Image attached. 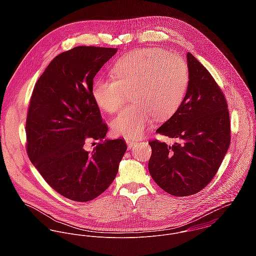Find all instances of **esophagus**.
Returning <instances> with one entry per match:
<instances>
[{
    "instance_id": "34e87169",
    "label": "esophagus",
    "mask_w": 256,
    "mask_h": 256,
    "mask_svg": "<svg viewBox=\"0 0 256 256\" xmlns=\"http://www.w3.org/2000/svg\"><path fill=\"white\" fill-rule=\"evenodd\" d=\"M126 143H127V146L129 148H132L133 146H136L138 144V141H135V140H130V139H127L126 140Z\"/></svg>"
}]
</instances>
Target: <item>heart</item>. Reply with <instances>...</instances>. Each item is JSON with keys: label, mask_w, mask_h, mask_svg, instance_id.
Wrapping results in <instances>:
<instances>
[{"label": "heart", "mask_w": 256, "mask_h": 256, "mask_svg": "<svg viewBox=\"0 0 256 256\" xmlns=\"http://www.w3.org/2000/svg\"><path fill=\"white\" fill-rule=\"evenodd\" d=\"M114 78H98L92 96L102 110L115 113L130 92L132 104L111 122L116 135L138 138L146 132L154 117L166 120L182 104L188 70L182 59L160 48L136 49L119 58L112 66Z\"/></svg>", "instance_id": "1"}]
</instances>
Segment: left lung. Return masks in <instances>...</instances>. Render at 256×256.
<instances>
[{
	"label": "left lung",
	"mask_w": 256,
	"mask_h": 256,
	"mask_svg": "<svg viewBox=\"0 0 256 256\" xmlns=\"http://www.w3.org/2000/svg\"><path fill=\"white\" fill-rule=\"evenodd\" d=\"M188 86L176 112L156 131L178 139L168 146L148 142V172L166 192L193 195L216 176L230 142V122L226 98L209 71L187 53Z\"/></svg>",
	"instance_id": "8db88e82"
}]
</instances>
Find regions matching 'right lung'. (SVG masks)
<instances>
[{"mask_svg":"<svg viewBox=\"0 0 256 256\" xmlns=\"http://www.w3.org/2000/svg\"><path fill=\"white\" fill-rule=\"evenodd\" d=\"M117 48L78 46L56 56L38 78L26 124V150L44 180L62 196L88 202L104 192L127 146L104 140L108 125L92 98L94 78ZM100 140L92 151L83 145Z\"/></svg>","mask_w":256,"mask_h":256,"instance_id":"obj_1","label":"right lung"}]
</instances>
